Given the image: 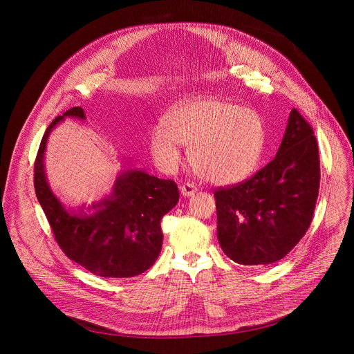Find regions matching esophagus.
Instances as JSON below:
<instances>
[{"mask_svg": "<svg viewBox=\"0 0 354 354\" xmlns=\"http://www.w3.org/2000/svg\"><path fill=\"white\" fill-rule=\"evenodd\" d=\"M196 191H198V188L195 187L194 183H183L182 187H180V194L183 195V196H192V195H195L196 194Z\"/></svg>", "mask_w": 354, "mask_h": 354, "instance_id": "esophagus-1", "label": "esophagus"}]
</instances>
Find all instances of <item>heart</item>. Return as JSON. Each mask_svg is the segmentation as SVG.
I'll return each mask as SVG.
<instances>
[{"mask_svg":"<svg viewBox=\"0 0 354 354\" xmlns=\"http://www.w3.org/2000/svg\"><path fill=\"white\" fill-rule=\"evenodd\" d=\"M151 133V151L174 167L189 147L194 171L215 185H232L250 178L266 147V126L251 109L219 99H196L174 107Z\"/></svg>","mask_w":354,"mask_h":354,"instance_id":"obj_1","label":"heart"}]
</instances>
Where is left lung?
I'll return each mask as SVG.
<instances>
[{"label":"left lung","instance_id":"1","mask_svg":"<svg viewBox=\"0 0 354 354\" xmlns=\"http://www.w3.org/2000/svg\"><path fill=\"white\" fill-rule=\"evenodd\" d=\"M319 188V145L292 109L275 158L250 179L214 194L222 251L243 266L280 261L307 232Z\"/></svg>","mask_w":354,"mask_h":354}]
</instances>
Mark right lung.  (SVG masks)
<instances>
[{"instance_id": "add662e5", "label": "right lung", "mask_w": 354, "mask_h": 354, "mask_svg": "<svg viewBox=\"0 0 354 354\" xmlns=\"http://www.w3.org/2000/svg\"><path fill=\"white\" fill-rule=\"evenodd\" d=\"M86 119L82 107L55 118L41 139L34 163L35 195L63 252L100 277L129 278L151 268L162 248V218L179 201L171 179L130 169L118 176L111 195L84 208L67 211L50 189L44 174V151L53 127L64 118Z\"/></svg>"}]
</instances>
